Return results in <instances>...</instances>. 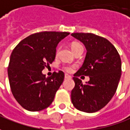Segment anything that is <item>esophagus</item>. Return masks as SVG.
I'll use <instances>...</instances> for the list:
<instances>
[{"instance_id": "1", "label": "esophagus", "mask_w": 130, "mask_h": 130, "mask_svg": "<svg viewBox=\"0 0 130 130\" xmlns=\"http://www.w3.org/2000/svg\"><path fill=\"white\" fill-rule=\"evenodd\" d=\"M64 77H65V78H71V76L70 75H69V74H65Z\"/></svg>"}]
</instances>
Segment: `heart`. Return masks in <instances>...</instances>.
<instances>
[{"label": "heart", "mask_w": 130, "mask_h": 130, "mask_svg": "<svg viewBox=\"0 0 130 130\" xmlns=\"http://www.w3.org/2000/svg\"><path fill=\"white\" fill-rule=\"evenodd\" d=\"M81 45H80V44H78V43H73L72 44H71V50L73 52H74L75 50H76L78 48H79V47H81ZM57 53H58V51H57ZM64 69H65V70L67 71H69V72H71V71H72L73 69H74V66H71V65H67L66 67H64Z\"/></svg>", "instance_id": "heart-1"}]
</instances>
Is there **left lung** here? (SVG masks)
Returning a JSON list of instances; mask_svg holds the SVG:
<instances>
[{
  "label": "left lung",
  "instance_id": "8db88e82",
  "mask_svg": "<svg viewBox=\"0 0 130 130\" xmlns=\"http://www.w3.org/2000/svg\"><path fill=\"white\" fill-rule=\"evenodd\" d=\"M71 36L84 44L87 53L84 62L74 74L75 87L71 102L77 110L95 112L112 99L121 77V59L108 39L92 33H72ZM88 75L89 82L83 84L77 77Z\"/></svg>",
  "mask_w": 130,
  "mask_h": 130
}]
</instances>
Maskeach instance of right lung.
<instances>
[{
	"label": "right lung",
	"mask_w": 130,
	"mask_h": 130,
	"mask_svg": "<svg viewBox=\"0 0 130 130\" xmlns=\"http://www.w3.org/2000/svg\"><path fill=\"white\" fill-rule=\"evenodd\" d=\"M70 33L42 32L22 40L10 58L8 75L14 98L22 108L39 111L53 102L57 90L63 83L64 74L59 71L46 77L42 70L56 56L58 44Z\"/></svg>",
	"instance_id": "1"
}]
</instances>
